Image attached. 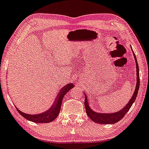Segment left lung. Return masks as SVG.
<instances>
[{
	"label": "left lung",
	"mask_w": 149,
	"mask_h": 149,
	"mask_svg": "<svg viewBox=\"0 0 149 149\" xmlns=\"http://www.w3.org/2000/svg\"><path fill=\"white\" fill-rule=\"evenodd\" d=\"M133 51V49H132ZM133 56H134L135 63H136V72H137V83L136 86L135 88V91L133 93L132 97L129 100V102L124 107L123 109L120 110L119 111H117L115 113H97L95 112V111H93L89 107V104H88V100L86 96V93H84V96H85V100H84V106H85L86 112L87 116L89 117V118L92 121L95 122V123L98 124H102V125H107V124H110V125H113V124L116 123V122H119L121 120L124 116H125L126 113L129 111V110L131 109V106L134 102L135 99H136L137 93H138L139 87H140V73H139V67L137 65V61L135 57V54L133 53Z\"/></svg>",
	"instance_id": "8db88e82"
}]
</instances>
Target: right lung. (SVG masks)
Masks as SVG:
<instances>
[{
    "mask_svg": "<svg viewBox=\"0 0 149 149\" xmlns=\"http://www.w3.org/2000/svg\"><path fill=\"white\" fill-rule=\"evenodd\" d=\"M74 87L73 83H68L66 84L65 86H64L63 88L60 90V91L58 92L57 97L54 102L53 103L52 106L48 110H47L46 111L40 113L38 114H27L24 113L22 112L21 111H20L17 107L16 108L18 111V112L23 117V118L27 119L29 121H31L36 123H49L54 121V120L57 118L58 115H59L60 111H61V105H62V102H63V99L66 93L68 92L69 90Z\"/></svg>",
    "mask_w": 149,
    "mask_h": 149,
    "instance_id": "1",
    "label": "right lung"
}]
</instances>
